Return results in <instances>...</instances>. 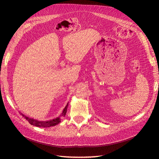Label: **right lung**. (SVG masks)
<instances>
[{
  "label": "right lung",
  "instance_id": "obj_1",
  "mask_svg": "<svg viewBox=\"0 0 159 159\" xmlns=\"http://www.w3.org/2000/svg\"><path fill=\"white\" fill-rule=\"evenodd\" d=\"M68 103H67L66 106L64 107V109H63V111H62L61 114L60 115L59 117H57L54 119L49 120V121H38V120L30 118L29 117H27L25 115H24L22 113H21V115L27 120L28 122H29L31 125H32L39 127H50L52 126H55V125H57L59 123L61 122L60 117H64L66 115V112H67V109H68Z\"/></svg>",
  "mask_w": 159,
  "mask_h": 159
}]
</instances>
